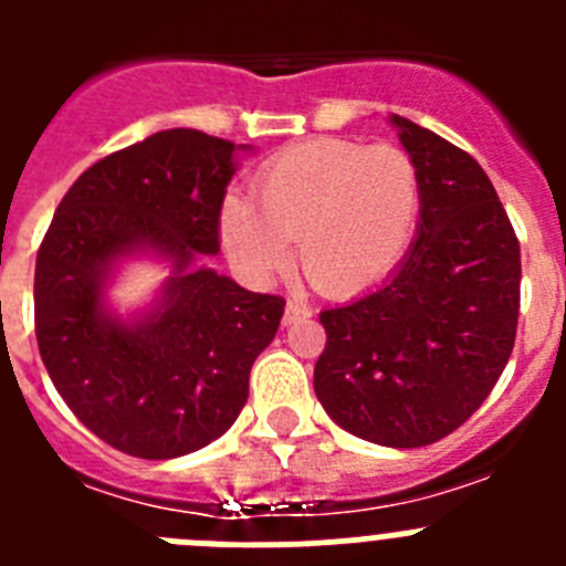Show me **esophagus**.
Wrapping results in <instances>:
<instances>
[{"label": "esophagus", "mask_w": 566, "mask_h": 566, "mask_svg": "<svg viewBox=\"0 0 566 566\" xmlns=\"http://www.w3.org/2000/svg\"><path fill=\"white\" fill-rule=\"evenodd\" d=\"M312 317V308L306 303H297V300H289L286 303V312H283V326H292L297 319H306Z\"/></svg>", "instance_id": "esophagus-1"}]
</instances>
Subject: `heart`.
<instances>
[{"instance_id":"1","label":"heart","mask_w":566,"mask_h":566,"mask_svg":"<svg viewBox=\"0 0 566 566\" xmlns=\"http://www.w3.org/2000/svg\"><path fill=\"white\" fill-rule=\"evenodd\" d=\"M419 207V169L405 149L314 138L269 158L254 198L227 195L221 238L254 280L283 272L300 238V263L319 292L357 294L408 252Z\"/></svg>"}]
</instances>
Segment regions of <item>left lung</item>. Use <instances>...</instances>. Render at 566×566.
Returning <instances> with one entry per match:
<instances>
[{"label":"left lung","mask_w":566,"mask_h":566,"mask_svg":"<svg viewBox=\"0 0 566 566\" xmlns=\"http://www.w3.org/2000/svg\"><path fill=\"white\" fill-rule=\"evenodd\" d=\"M422 184L417 238L382 286L326 308L314 394L354 437L422 448L493 391L518 326L522 254L496 189L451 142L388 118Z\"/></svg>","instance_id":"1"}]
</instances>
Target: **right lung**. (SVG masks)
I'll list each match as a JSON object with an SVG mask.
<instances>
[{
  "instance_id": "1",
  "label": "right lung",
  "mask_w": 566,
  "mask_h": 566,
  "mask_svg": "<svg viewBox=\"0 0 566 566\" xmlns=\"http://www.w3.org/2000/svg\"><path fill=\"white\" fill-rule=\"evenodd\" d=\"M249 144L161 129L78 175L36 254L39 354L90 431L138 459L201 451L232 428L286 300L201 263L221 252L223 195ZM167 262L153 304L118 315L127 259Z\"/></svg>"
}]
</instances>
